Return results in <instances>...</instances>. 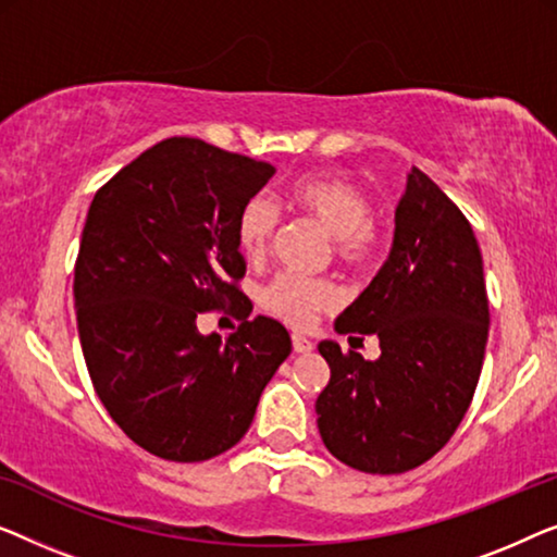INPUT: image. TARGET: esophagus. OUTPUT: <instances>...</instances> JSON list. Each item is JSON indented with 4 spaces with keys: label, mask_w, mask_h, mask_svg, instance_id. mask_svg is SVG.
Here are the masks:
<instances>
[{
    "label": "esophagus",
    "mask_w": 557,
    "mask_h": 557,
    "mask_svg": "<svg viewBox=\"0 0 557 557\" xmlns=\"http://www.w3.org/2000/svg\"><path fill=\"white\" fill-rule=\"evenodd\" d=\"M293 350L295 354H310L312 341L305 338V335H300V333H293Z\"/></svg>",
    "instance_id": "34e87169"
}]
</instances>
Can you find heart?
Masks as SVG:
<instances>
[{"label":"heart","instance_id":"b5f03b06","mask_svg":"<svg viewBox=\"0 0 557 557\" xmlns=\"http://www.w3.org/2000/svg\"><path fill=\"white\" fill-rule=\"evenodd\" d=\"M287 207L312 219L333 237V255L346 270H368L379 257L381 232L373 203L350 178L331 171L305 174L285 194ZM280 216L268 199L255 197L237 219V245L249 260H262L275 239ZM262 308L293 327H308L323 310L338 302V287L327 280L277 275L262 289Z\"/></svg>","mask_w":557,"mask_h":557}]
</instances>
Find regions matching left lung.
I'll list each match as a JSON object with an SVG mask.
<instances>
[{"label":"left lung","mask_w":557,"mask_h":557,"mask_svg":"<svg viewBox=\"0 0 557 557\" xmlns=\"http://www.w3.org/2000/svg\"><path fill=\"white\" fill-rule=\"evenodd\" d=\"M335 331L379 335L381 358L318 346L331 366L315 401L327 451L368 474L424 465L472 404L490 331L472 224L424 171L411 169L388 260Z\"/></svg>","instance_id":"1"}]
</instances>
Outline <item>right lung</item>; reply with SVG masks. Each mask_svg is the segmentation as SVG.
<instances>
[{
    "instance_id": "add662e5",
    "label": "right lung",
    "mask_w": 557,
    "mask_h": 557,
    "mask_svg": "<svg viewBox=\"0 0 557 557\" xmlns=\"http://www.w3.org/2000/svg\"><path fill=\"white\" fill-rule=\"evenodd\" d=\"M275 166L199 138H166L92 197L75 260L77 333L92 388L123 434L153 457L203 461L252 424L289 333L239 289L245 203ZM243 320L222 344L201 311Z\"/></svg>"
}]
</instances>
